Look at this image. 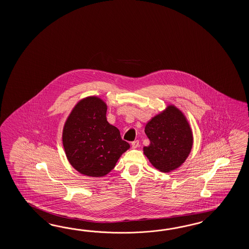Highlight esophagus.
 Masks as SVG:
<instances>
[{
  "label": "esophagus",
  "instance_id": "obj_1",
  "mask_svg": "<svg viewBox=\"0 0 249 249\" xmlns=\"http://www.w3.org/2000/svg\"><path fill=\"white\" fill-rule=\"evenodd\" d=\"M139 144H140V142L136 140V141H134V142H132V148H136L139 147Z\"/></svg>",
  "mask_w": 249,
  "mask_h": 249
}]
</instances>
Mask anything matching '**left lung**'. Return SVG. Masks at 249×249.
<instances>
[{
	"mask_svg": "<svg viewBox=\"0 0 249 249\" xmlns=\"http://www.w3.org/2000/svg\"><path fill=\"white\" fill-rule=\"evenodd\" d=\"M149 145L144 154L157 169L164 173L179 167L191 152L193 143L191 127L175 107L152 118L145 127Z\"/></svg>",
	"mask_w": 249,
	"mask_h": 249,
	"instance_id": "left-lung-1",
	"label": "left lung"
}]
</instances>
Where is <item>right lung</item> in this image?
I'll use <instances>...</instances> for the list:
<instances>
[{
    "mask_svg": "<svg viewBox=\"0 0 249 249\" xmlns=\"http://www.w3.org/2000/svg\"><path fill=\"white\" fill-rule=\"evenodd\" d=\"M107 105L97 97L79 101L63 130V146L69 163L87 176H104L130 148L117 127L107 121Z\"/></svg>",
    "mask_w": 249,
    "mask_h": 249,
    "instance_id": "right-lung-1",
    "label": "right lung"
}]
</instances>
